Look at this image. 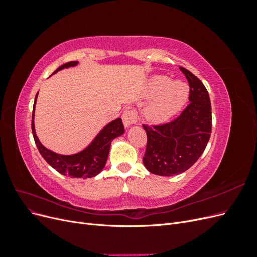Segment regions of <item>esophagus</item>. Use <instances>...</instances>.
Segmentation results:
<instances>
[{"label": "esophagus", "mask_w": 257, "mask_h": 257, "mask_svg": "<svg viewBox=\"0 0 257 257\" xmlns=\"http://www.w3.org/2000/svg\"><path fill=\"white\" fill-rule=\"evenodd\" d=\"M122 120H123V124L125 127H130L131 125H133L137 122V114L134 108H127V109L124 111L123 115H122Z\"/></svg>", "instance_id": "34e87169"}]
</instances>
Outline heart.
I'll use <instances>...</instances> for the list:
<instances>
[{
    "mask_svg": "<svg viewBox=\"0 0 257 257\" xmlns=\"http://www.w3.org/2000/svg\"><path fill=\"white\" fill-rule=\"evenodd\" d=\"M189 89L181 80L170 81L167 76H154L148 84L147 94L154 97L147 107L146 115L151 122H164L181 109Z\"/></svg>",
    "mask_w": 257,
    "mask_h": 257,
    "instance_id": "1",
    "label": "heart"
}]
</instances>
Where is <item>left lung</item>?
<instances>
[{"mask_svg": "<svg viewBox=\"0 0 257 257\" xmlns=\"http://www.w3.org/2000/svg\"><path fill=\"white\" fill-rule=\"evenodd\" d=\"M190 85V104L181 114L162 125H143L147 132L145 167L159 176H174L195 163L211 135L212 116L208 91L195 75L180 67Z\"/></svg>", "mask_w": 257, "mask_h": 257, "instance_id": "8db88e82", "label": "left lung"}]
</instances>
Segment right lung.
<instances>
[{
    "instance_id": "right-lung-1",
    "label": "right lung",
    "mask_w": 257,
    "mask_h": 257,
    "mask_svg": "<svg viewBox=\"0 0 257 257\" xmlns=\"http://www.w3.org/2000/svg\"><path fill=\"white\" fill-rule=\"evenodd\" d=\"M77 64H78L77 61L67 62V63L61 65L53 74L58 73L61 69L76 66ZM37 94L35 96L32 112V133L37 149L42 154V157L57 172L67 177L87 179L98 175L106 165L111 142L115 137L121 136L124 133V126L121 118H118L111 121L110 123H108L95 136V138L93 139L92 143L87 148H84L82 151L71 155L59 154L44 147L40 142V139L36 136L34 126V109Z\"/></svg>"
}]
</instances>
